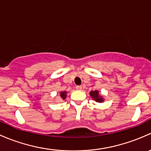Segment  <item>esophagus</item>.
<instances>
[{"label":"esophagus","mask_w":151,"mask_h":151,"mask_svg":"<svg viewBox=\"0 0 151 151\" xmlns=\"http://www.w3.org/2000/svg\"><path fill=\"white\" fill-rule=\"evenodd\" d=\"M76 89H77V90H81L82 89V86H76Z\"/></svg>","instance_id":"esophagus-1"}]
</instances>
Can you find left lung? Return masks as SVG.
<instances>
[{
    "label": "left lung",
    "mask_w": 151,
    "mask_h": 151,
    "mask_svg": "<svg viewBox=\"0 0 151 151\" xmlns=\"http://www.w3.org/2000/svg\"><path fill=\"white\" fill-rule=\"evenodd\" d=\"M90 95L91 96V97H93L94 99H96L97 102H102V99L100 98L99 96V93L97 91H92L90 92Z\"/></svg>",
    "instance_id": "obj_1"
}]
</instances>
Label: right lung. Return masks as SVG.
<instances>
[{"mask_svg":"<svg viewBox=\"0 0 151 151\" xmlns=\"http://www.w3.org/2000/svg\"><path fill=\"white\" fill-rule=\"evenodd\" d=\"M61 97L63 99H65L66 97V92L65 91H63V92H61V94H60Z\"/></svg>","mask_w":151,"mask_h":151,"instance_id":"add662e5","label":"right lung"}]
</instances>
